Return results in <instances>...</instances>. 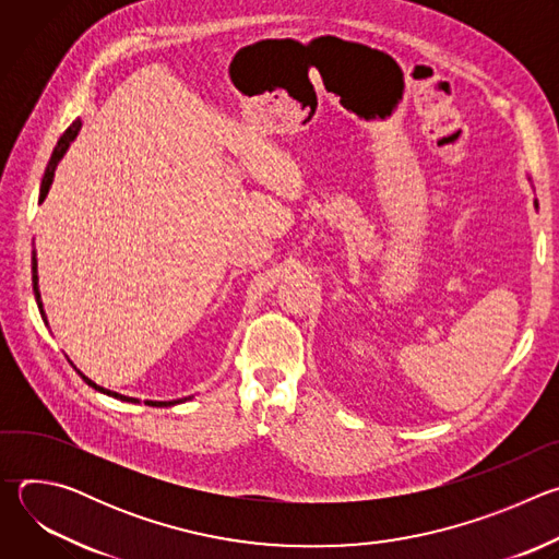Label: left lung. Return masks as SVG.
I'll return each instance as SVG.
<instances>
[{"label":"left lung","instance_id":"8db88e82","mask_svg":"<svg viewBox=\"0 0 559 559\" xmlns=\"http://www.w3.org/2000/svg\"><path fill=\"white\" fill-rule=\"evenodd\" d=\"M535 207H537V201H535Z\"/></svg>","mask_w":559,"mask_h":559}]
</instances>
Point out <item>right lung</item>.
<instances>
[{"label": "right lung", "mask_w": 559, "mask_h": 559, "mask_svg": "<svg viewBox=\"0 0 559 559\" xmlns=\"http://www.w3.org/2000/svg\"><path fill=\"white\" fill-rule=\"evenodd\" d=\"M79 128H82V119H76V121H72V126L59 136V141H57V145H55V150H52V156H50V162H48V166H46V173H44V179H41V188H39V203L46 199V194H48V190H50V186H52V177H55V170H57V164L61 162V156L66 154V150H68V145L74 141V136L79 134ZM31 267H33V292H35V300H37V307H39V313H41V318H44V323L48 325V321H46V311H44V302H41V294H39V276H37V254H35V250H33V263H31ZM76 369V367H74ZM76 373L82 376L91 386H95L97 391H102V393H108V395H112V397H119V401H126V403H139L136 397H128V395H121V393H115V391H110V389H104V386H99V384H95L91 378H86L82 371L76 369ZM186 397H181V401H168V403H156V401H145L150 407H173V405H179V403H183Z\"/></svg>", "instance_id": "right-lung-1"}]
</instances>
